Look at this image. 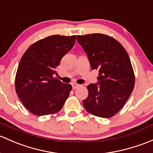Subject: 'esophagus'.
Listing matches in <instances>:
<instances>
[{"instance_id": "34e87169", "label": "esophagus", "mask_w": 153, "mask_h": 153, "mask_svg": "<svg viewBox=\"0 0 153 153\" xmlns=\"http://www.w3.org/2000/svg\"><path fill=\"white\" fill-rule=\"evenodd\" d=\"M72 89H77V88L79 87V86H81V85L78 84V83H72Z\"/></svg>"}]
</instances>
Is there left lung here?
I'll use <instances>...</instances> for the list:
<instances>
[{
	"label": "left lung",
	"mask_w": 153,
	"mask_h": 153,
	"mask_svg": "<svg viewBox=\"0 0 153 153\" xmlns=\"http://www.w3.org/2000/svg\"><path fill=\"white\" fill-rule=\"evenodd\" d=\"M92 70H98V83L88 85L89 95L83 100L91 114L110 118L118 113L133 91L135 75L129 56L114 38L102 33L77 36Z\"/></svg>",
	"instance_id": "8db88e82"
}]
</instances>
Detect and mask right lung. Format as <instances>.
Wrapping results in <instances>:
<instances>
[{"instance_id": "1", "label": "right lung", "mask_w": 153, "mask_h": 153, "mask_svg": "<svg viewBox=\"0 0 153 153\" xmlns=\"http://www.w3.org/2000/svg\"><path fill=\"white\" fill-rule=\"evenodd\" d=\"M76 36L53 35L33 43L22 56L15 77V89L24 106L33 114L57 113L72 90L54 75L62 57L73 47Z\"/></svg>"}]
</instances>
